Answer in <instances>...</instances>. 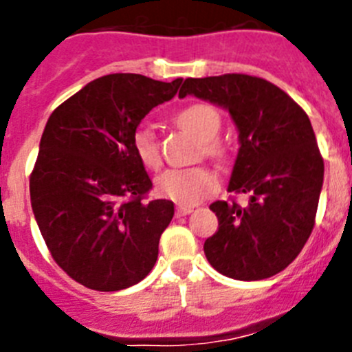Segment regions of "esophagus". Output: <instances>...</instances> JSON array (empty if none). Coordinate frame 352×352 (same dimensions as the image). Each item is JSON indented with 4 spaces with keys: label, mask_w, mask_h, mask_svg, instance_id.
I'll return each instance as SVG.
<instances>
[{
    "label": "esophagus",
    "mask_w": 352,
    "mask_h": 352,
    "mask_svg": "<svg viewBox=\"0 0 352 352\" xmlns=\"http://www.w3.org/2000/svg\"><path fill=\"white\" fill-rule=\"evenodd\" d=\"M192 211H194V208H192V206H178V208H176V214H178V217L188 214V213H192Z\"/></svg>",
    "instance_id": "34e87169"
}]
</instances>
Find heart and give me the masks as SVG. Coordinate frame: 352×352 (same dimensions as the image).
Wrapping results in <instances>:
<instances>
[{
	"label": "heart",
	"mask_w": 352,
	"mask_h": 352,
	"mask_svg": "<svg viewBox=\"0 0 352 352\" xmlns=\"http://www.w3.org/2000/svg\"><path fill=\"white\" fill-rule=\"evenodd\" d=\"M182 129L190 132L197 141L203 142V151L217 160L223 158L222 146L213 141L220 132V114L208 104H192L176 116ZM133 151L146 167L160 164V149L153 132L148 126H139L132 135ZM219 186L217 176L206 167H186V169H167L157 178V188L164 197L182 206H192L213 194Z\"/></svg>",
	"instance_id": "heart-1"
}]
</instances>
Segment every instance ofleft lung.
Returning <instances> with one entry per match:
<instances>
[{"instance_id": "left-lung-1", "label": "left lung", "mask_w": 352, "mask_h": 352, "mask_svg": "<svg viewBox=\"0 0 352 352\" xmlns=\"http://www.w3.org/2000/svg\"><path fill=\"white\" fill-rule=\"evenodd\" d=\"M194 95L231 114L239 149L229 192L245 204L214 201L219 231L204 241L214 270L234 280H263L285 270L314 229L324 178L309 116L275 84L245 74L185 79Z\"/></svg>"}]
</instances>
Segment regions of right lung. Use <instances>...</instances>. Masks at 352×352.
<instances>
[{
  "label": "right lung",
  "instance_id": "add662e5",
  "mask_svg": "<svg viewBox=\"0 0 352 352\" xmlns=\"http://www.w3.org/2000/svg\"><path fill=\"white\" fill-rule=\"evenodd\" d=\"M182 80L111 74L86 84L47 120L30 179L31 208L52 259L86 287L121 291L157 263L174 204L142 201L151 179L132 135Z\"/></svg>",
  "mask_w": 352,
  "mask_h": 352
}]
</instances>
